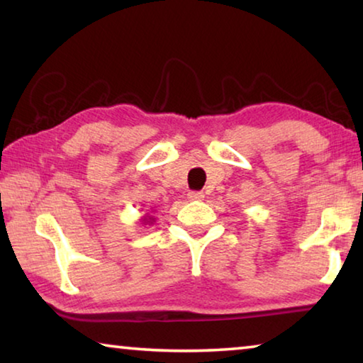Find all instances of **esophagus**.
Segmentation results:
<instances>
[{"mask_svg": "<svg viewBox=\"0 0 363 363\" xmlns=\"http://www.w3.org/2000/svg\"><path fill=\"white\" fill-rule=\"evenodd\" d=\"M187 199L192 200V201H200V200L205 199V195H203V192H189Z\"/></svg>", "mask_w": 363, "mask_h": 363, "instance_id": "esophagus-1", "label": "esophagus"}]
</instances>
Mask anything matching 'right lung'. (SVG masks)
<instances>
[{"label":"right lung","instance_id":"right-lung-1","mask_svg":"<svg viewBox=\"0 0 363 363\" xmlns=\"http://www.w3.org/2000/svg\"><path fill=\"white\" fill-rule=\"evenodd\" d=\"M140 223H143V225L145 227V225H150V224L155 223V219H153L152 216H143V218H140Z\"/></svg>","mask_w":363,"mask_h":363}]
</instances>
